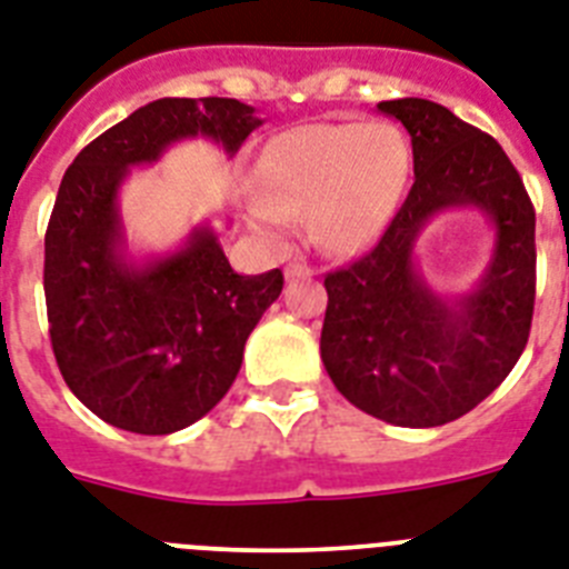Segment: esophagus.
<instances>
[{
  "instance_id": "1",
  "label": "esophagus",
  "mask_w": 569,
  "mask_h": 569,
  "mask_svg": "<svg viewBox=\"0 0 569 569\" xmlns=\"http://www.w3.org/2000/svg\"><path fill=\"white\" fill-rule=\"evenodd\" d=\"M308 276H313V267L308 264V261H290L288 267H284V279H308Z\"/></svg>"
}]
</instances>
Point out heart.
Returning a JSON list of instances; mask_svg holds the SVG:
<instances>
[{
    "mask_svg": "<svg viewBox=\"0 0 569 569\" xmlns=\"http://www.w3.org/2000/svg\"><path fill=\"white\" fill-rule=\"evenodd\" d=\"M410 177V144L392 124H305L261 157L267 197L252 214L288 229L311 211L313 234L335 252H355L387 227Z\"/></svg>",
    "mask_w": 569,
    "mask_h": 569,
    "instance_id": "b5f03b06",
    "label": "heart"
}]
</instances>
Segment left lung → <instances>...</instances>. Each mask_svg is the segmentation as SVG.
<instances>
[{"label": "left lung", "instance_id": "8db88e82", "mask_svg": "<svg viewBox=\"0 0 569 569\" xmlns=\"http://www.w3.org/2000/svg\"><path fill=\"white\" fill-rule=\"evenodd\" d=\"M407 127L412 189L375 250L326 276L319 355L358 410L398 427H439L471 412L527 349L535 308V209L506 150L427 98L380 101ZM477 208L496 227L478 288L439 297L415 241L439 210Z\"/></svg>", "mask_w": 569, "mask_h": 569}]
</instances>
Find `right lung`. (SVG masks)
Masks as SVG:
<instances>
[{"mask_svg":"<svg viewBox=\"0 0 569 569\" xmlns=\"http://www.w3.org/2000/svg\"><path fill=\"white\" fill-rule=\"evenodd\" d=\"M261 124L234 98H159L130 112L74 157L46 229L51 349L74 398L107 425L168 436L227 396L243 346L279 299L284 276L234 273L211 227L180 250L127 256L119 189L182 139L238 153Z\"/></svg>","mask_w":569,"mask_h":569,"instance_id":"right-lung-1","label":"right lung"}]
</instances>
